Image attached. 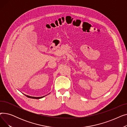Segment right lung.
<instances>
[{"instance_id":"add662e5","label":"right lung","mask_w":127,"mask_h":127,"mask_svg":"<svg viewBox=\"0 0 127 127\" xmlns=\"http://www.w3.org/2000/svg\"><path fill=\"white\" fill-rule=\"evenodd\" d=\"M25 95V94H24ZM26 97H28V98H33V99H41V98H43L44 97H45V96H42V97H32V96H28V95H25Z\"/></svg>"}]
</instances>
